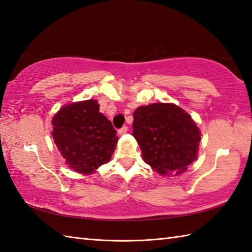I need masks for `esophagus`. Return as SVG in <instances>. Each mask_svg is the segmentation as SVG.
<instances>
[{
  "instance_id": "34e87169",
  "label": "esophagus",
  "mask_w": 252,
  "mask_h": 252,
  "mask_svg": "<svg viewBox=\"0 0 252 252\" xmlns=\"http://www.w3.org/2000/svg\"><path fill=\"white\" fill-rule=\"evenodd\" d=\"M127 132V126H123L122 127H120L119 130H118V133H119L120 135H123V134H126V133Z\"/></svg>"
}]
</instances>
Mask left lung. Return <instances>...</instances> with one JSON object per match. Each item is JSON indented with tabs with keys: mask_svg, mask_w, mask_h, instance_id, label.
Segmentation results:
<instances>
[{
	"mask_svg": "<svg viewBox=\"0 0 252 252\" xmlns=\"http://www.w3.org/2000/svg\"><path fill=\"white\" fill-rule=\"evenodd\" d=\"M133 133L142 157L159 174H180L195 161L200 132L191 117L174 104L141 106L133 114Z\"/></svg>",
	"mask_w": 252,
	"mask_h": 252,
	"instance_id": "8db88e82",
	"label": "left lung"
}]
</instances>
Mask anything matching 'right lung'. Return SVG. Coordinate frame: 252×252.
<instances>
[{
  "instance_id": "right-lung-1",
  "label": "right lung",
  "mask_w": 252,
  "mask_h": 252,
  "mask_svg": "<svg viewBox=\"0 0 252 252\" xmlns=\"http://www.w3.org/2000/svg\"><path fill=\"white\" fill-rule=\"evenodd\" d=\"M53 138L69 168L90 174L108 162L118 142L111 122L97 100L67 105L53 118Z\"/></svg>"
}]
</instances>
